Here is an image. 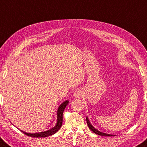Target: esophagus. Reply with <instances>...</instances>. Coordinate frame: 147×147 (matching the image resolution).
<instances>
[{"mask_svg":"<svg viewBox=\"0 0 147 147\" xmlns=\"http://www.w3.org/2000/svg\"><path fill=\"white\" fill-rule=\"evenodd\" d=\"M82 96V93L81 90H76L75 92H74V98H80Z\"/></svg>","mask_w":147,"mask_h":147,"instance_id":"34e87169","label":"esophagus"}]
</instances>
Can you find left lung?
Returning a JSON list of instances; mask_svg holds the SVG:
<instances>
[{
    "label": "left lung",
    "mask_w": 147,
    "mask_h": 147,
    "mask_svg": "<svg viewBox=\"0 0 147 147\" xmlns=\"http://www.w3.org/2000/svg\"><path fill=\"white\" fill-rule=\"evenodd\" d=\"M86 120H87V125L88 127H89V129L92 130V131L95 133V134H96L98 135L99 136H114V135H113V134H105V133H103V132H101L100 131H99V130H98L96 129H95L94 127H93L91 125H90V123L89 122V119H88L87 117L86 118Z\"/></svg>",
    "instance_id": "8db88e82"
}]
</instances>
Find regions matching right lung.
Wrapping results in <instances>:
<instances>
[{
	"instance_id": "obj_1",
	"label": "right lung",
	"mask_w": 147,
	"mask_h": 147,
	"mask_svg": "<svg viewBox=\"0 0 147 147\" xmlns=\"http://www.w3.org/2000/svg\"><path fill=\"white\" fill-rule=\"evenodd\" d=\"M69 103V101L66 100L64 102L62 103L60 105L58 109V113H57V125H55V127H53L49 130L47 131H45L43 132H40V133H34V134H31V133H27L25 132L22 131L24 134L28 136L33 137V138H45L47 136H49L53 134H55L56 132H58V130L60 129V127H62V121H63V111L67 105Z\"/></svg>"
}]
</instances>
